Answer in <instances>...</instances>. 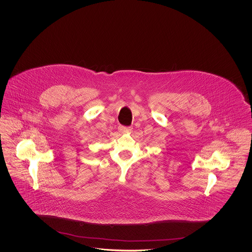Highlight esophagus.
<instances>
[{
	"label": "esophagus",
	"instance_id": "1",
	"mask_svg": "<svg viewBox=\"0 0 252 252\" xmlns=\"http://www.w3.org/2000/svg\"><path fill=\"white\" fill-rule=\"evenodd\" d=\"M119 129H120L121 131L123 132H130L132 130L130 126H120Z\"/></svg>",
	"mask_w": 252,
	"mask_h": 252
}]
</instances>
